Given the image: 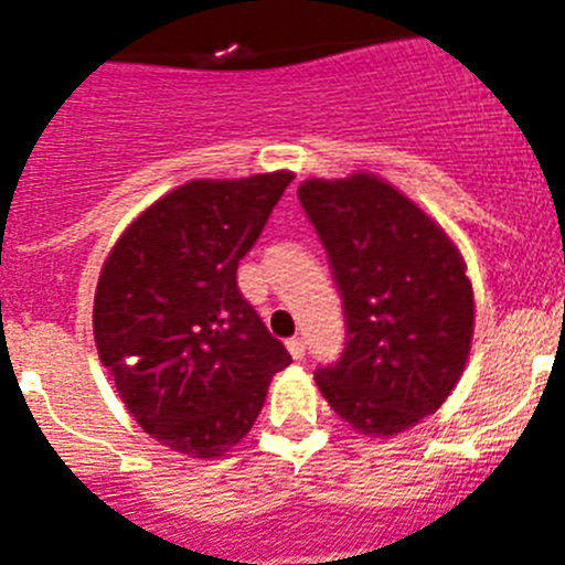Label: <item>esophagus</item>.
Here are the masks:
<instances>
[{
	"mask_svg": "<svg viewBox=\"0 0 565 565\" xmlns=\"http://www.w3.org/2000/svg\"><path fill=\"white\" fill-rule=\"evenodd\" d=\"M286 344H288V353H291L294 359H306V339L291 337Z\"/></svg>",
	"mask_w": 565,
	"mask_h": 565,
	"instance_id": "esophagus-1",
	"label": "esophagus"
}]
</instances>
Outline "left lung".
<instances>
[{"label": "left lung", "mask_w": 565, "mask_h": 565, "mask_svg": "<svg viewBox=\"0 0 565 565\" xmlns=\"http://www.w3.org/2000/svg\"><path fill=\"white\" fill-rule=\"evenodd\" d=\"M342 297L344 351L313 371L339 418L396 436L436 413L472 342V286L450 237L373 174L297 192Z\"/></svg>", "instance_id": "1"}]
</instances>
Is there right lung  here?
Instances as JSON below:
<instances>
[{
  "label": "right lung",
  "instance_id": "1",
  "mask_svg": "<svg viewBox=\"0 0 565 565\" xmlns=\"http://www.w3.org/2000/svg\"><path fill=\"white\" fill-rule=\"evenodd\" d=\"M291 172L178 186L121 234L102 268L93 331L135 422L192 458L252 430L268 382L291 364L237 288Z\"/></svg>",
  "mask_w": 565,
  "mask_h": 565
}]
</instances>
